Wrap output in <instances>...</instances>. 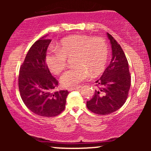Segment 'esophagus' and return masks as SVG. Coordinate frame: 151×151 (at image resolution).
<instances>
[{
    "instance_id": "esophagus-1",
    "label": "esophagus",
    "mask_w": 151,
    "mask_h": 151,
    "mask_svg": "<svg viewBox=\"0 0 151 151\" xmlns=\"http://www.w3.org/2000/svg\"><path fill=\"white\" fill-rule=\"evenodd\" d=\"M80 89V86H75V87H70V88H68V91H73V90H77Z\"/></svg>"
}]
</instances>
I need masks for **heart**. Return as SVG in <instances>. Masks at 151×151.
I'll use <instances>...</instances> for the list:
<instances>
[{
	"instance_id": "1",
	"label": "heart",
	"mask_w": 151,
	"mask_h": 151,
	"mask_svg": "<svg viewBox=\"0 0 151 151\" xmlns=\"http://www.w3.org/2000/svg\"><path fill=\"white\" fill-rule=\"evenodd\" d=\"M74 55V64L77 66L66 71L60 77V82L65 87H74L87 79L89 71L92 74L101 72L106 65L108 45L101 37L69 36L60 41L57 49L47 52L46 65L52 73L59 74L65 69L67 58Z\"/></svg>"
}]
</instances>
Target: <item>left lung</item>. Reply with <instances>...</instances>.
<instances>
[{"mask_svg": "<svg viewBox=\"0 0 151 151\" xmlns=\"http://www.w3.org/2000/svg\"><path fill=\"white\" fill-rule=\"evenodd\" d=\"M112 49V59L99 79V87L86 106L93 113L106 115L117 111L125 104L131 86L129 63L120 45L107 32Z\"/></svg>", "mask_w": 151, "mask_h": 151, "instance_id": "obj_1", "label": "left lung"}]
</instances>
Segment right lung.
Masks as SVG:
<instances>
[{"label": "right lung", "mask_w": 151, "mask_h": 151, "mask_svg": "<svg viewBox=\"0 0 151 151\" xmlns=\"http://www.w3.org/2000/svg\"><path fill=\"white\" fill-rule=\"evenodd\" d=\"M51 40L42 37L27 52L20 66L18 86L26 106L37 115L56 116L65 108L67 90L55 91L58 81L50 73L46 65L45 55Z\"/></svg>", "instance_id": "right-lung-1"}]
</instances>
